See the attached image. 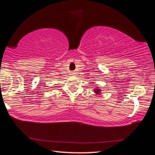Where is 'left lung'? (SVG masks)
Masks as SVG:
<instances>
[{
  "instance_id": "obj_1",
  "label": "left lung",
  "mask_w": 155,
  "mask_h": 155,
  "mask_svg": "<svg viewBox=\"0 0 155 155\" xmlns=\"http://www.w3.org/2000/svg\"><path fill=\"white\" fill-rule=\"evenodd\" d=\"M101 90H100V89L98 87H97V88H95L94 90V92H95V94H97V95H98V94H101Z\"/></svg>"
}]
</instances>
